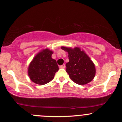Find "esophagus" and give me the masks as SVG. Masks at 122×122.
I'll list each match as a JSON object with an SVG mask.
<instances>
[{
  "instance_id": "1",
  "label": "esophagus",
  "mask_w": 122,
  "mask_h": 122,
  "mask_svg": "<svg viewBox=\"0 0 122 122\" xmlns=\"http://www.w3.org/2000/svg\"><path fill=\"white\" fill-rule=\"evenodd\" d=\"M65 67H66L65 65V64H63V65H62L60 66L59 67L61 68H65Z\"/></svg>"
}]
</instances>
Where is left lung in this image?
<instances>
[{"label": "left lung", "mask_w": 122, "mask_h": 122, "mask_svg": "<svg viewBox=\"0 0 122 122\" xmlns=\"http://www.w3.org/2000/svg\"><path fill=\"white\" fill-rule=\"evenodd\" d=\"M67 52L69 61L66 63V72L70 78L78 85H85L94 78L96 74L95 66L89 57L79 48L71 49L61 46Z\"/></svg>", "instance_id": "8db88e82"}]
</instances>
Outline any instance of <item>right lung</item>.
Instances as JSON below:
<instances>
[{"label": "right lung", "instance_id": "obj_1", "mask_svg": "<svg viewBox=\"0 0 122 122\" xmlns=\"http://www.w3.org/2000/svg\"><path fill=\"white\" fill-rule=\"evenodd\" d=\"M52 51L46 49L34 57L30 63L28 75L33 82L39 85L48 83L59 70L56 61L52 58Z\"/></svg>", "mask_w": 122, "mask_h": 122}]
</instances>
